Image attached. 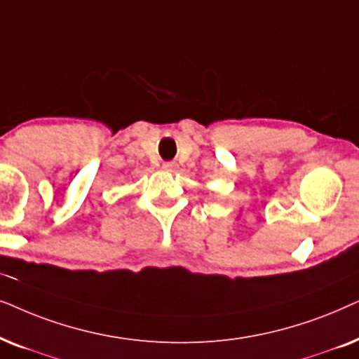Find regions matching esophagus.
<instances>
[{
    "label": "esophagus",
    "instance_id": "esophagus-1",
    "mask_svg": "<svg viewBox=\"0 0 359 359\" xmlns=\"http://www.w3.org/2000/svg\"><path fill=\"white\" fill-rule=\"evenodd\" d=\"M177 167H179V165H177V162H172V161L164 162V164H162V169L167 170V172H175Z\"/></svg>",
    "mask_w": 359,
    "mask_h": 359
}]
</instances>
